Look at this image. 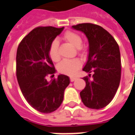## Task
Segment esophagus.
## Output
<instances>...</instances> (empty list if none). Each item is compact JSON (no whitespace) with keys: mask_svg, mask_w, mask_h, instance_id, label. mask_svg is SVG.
Wrapping results in <instances>:
<instances>
[{"mask_svg":"<svg viewBox=\"0 0 135 135\" xmlns=\"http://www.w3.org/2000/svg\"><path fill=\"white\" fill-rule=\"evenodd\" d=\"M76 79V77H70V81H71V82H74Z\"/></svg>","mask_w":135,"mask_h":135,"instance_id":"1","label":"esophagus"}]
</instances>
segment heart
<instances>
[{
    "label": "heart",
    "mask_w": 135,
    "mask_h": 135,
    "mask_svg": "<svg viewBox=\"0 0 135 135\" xmlns=\"http://www.w3.org/2000/svg\"><path fill=\"white\" fill-rule=\"evenodd\" d=\"M63 38L65 41L78 49V53H81L83 52L84 47L82 45V40L79 34L71 32V31H67L63 36ZM59 45V44L58 40H54L51 42L49 49V55L50 58L54 62L59 61L60 59ZM80 67L81 61L79 59H65L58 65L57 70L61 74L73 76L76 75Z\"/></svg>",
    "instance_id": "b5f03b06"
}]
</instances>
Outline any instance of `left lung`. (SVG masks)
I'll use <instances>...</instances> for the list:
<instances>
[{
    "label": "left lung",
    "instance_id": "obj_1",
    "mask_svg": "<svg viewBox=\"0 0 135 135\" xmlns=\"http://www.w3.org/2000/svg\"><path fill=\"white\" fill-rule=\"evenodd\" d=\"M72 27L83 32L89 43L88 61L82 70L89 74L83 78L86 86L80 93L81 99L87 108L101 109L112 101L120 84L119 46L114 37L98 25L79 23Z\"/></svg>",
    "mask_w": 135,
    "mask_h": 135
}]
</instances>
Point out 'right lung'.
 Here are the masks:
<instances>
[{
  "label": "right lung",
  "instance_id": "add662e5",
  "mask_svg": "<svg viewBox=\"0 0 135 135\" xmlns=\"http://www.w3.org/2000/svg\"><path fill=\"white\" fill-rule=\"evenodd\" d=\"M64 28L36 27L22 39L17 51L16 76L21 91L27 103L41 113L49 114L59 108L70 84L68 76L64 74L46 80L56 71L49 49Z\"/></svg>",
  "mask_w": 135,
  "mask_h": 135
}]
</instances>
